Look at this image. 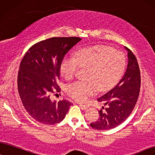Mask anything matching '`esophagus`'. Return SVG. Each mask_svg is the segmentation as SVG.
<instances>
[{"mask_svg":"<svg viewBox=\"0 0 155 155\" xmlns=\"http://www.w3.org/2000/svg\"><path fill=\"white\" fill-rule=\"evenodd\" d=\"M79 104L80 107H81V109H84V110H86V109H87L89 107V104H81V103H79Z\"/></svg>","mask_w":155,"mask_h":155,"instance_id":"1","label":"esophagus"}]
</instances>
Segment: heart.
<instances>
[{"instance_id":"heart-1","label":"heart","mask_w":155,"mask_h":155,"mask_svg":"<svg viewBox=\"0 0 155 155\" xmlns=\"http://www.w3.org/2000/svg\"><path fill=\"white\" fill-rule=\"evenodd\" d=\"M126 57L122 52L111 47L97 46L80 49L74 56L62 61L60 71L66 79H71L80 67L89 68V82L75 81L66 86V92L78 101H85L95 94L98 89L106 91L112 88L124 73Z\"/></svg>"}]
</instances>
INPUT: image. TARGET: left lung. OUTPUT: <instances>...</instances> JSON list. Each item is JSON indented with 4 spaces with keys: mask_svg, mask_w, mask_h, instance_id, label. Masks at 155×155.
<instances>
[{
    "mask_svg": "<svg viewBox=\"0 0 155 155\" xmlns=\"http://www.w3.org/2000/svg\"><path fill=\"white\" fill-rule=\"evenodd\" d=\"M124 48L128 51L127 70L116 87L97 99L104 102L107 107H102L98 120L90 124L96 130H107L119 126L130 116L137 101L141 84L140 68L134 54Z\"/></svg>",
    "mask_w": 155,
    "mask_h": 155,
    "instance_id": "8db88e82",
    "label": "left lung"
}]
</instances>
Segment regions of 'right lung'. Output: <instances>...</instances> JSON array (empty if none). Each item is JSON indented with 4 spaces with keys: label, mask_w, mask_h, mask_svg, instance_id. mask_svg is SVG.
Segmentation results:
<instances>
[{
    "label": "right lung",
    "mask_w": 155,
    "mask_h": 155,
    "mask_svg": "<svg viewBox=\"0 0 155 155\" xmlns=\"http://www.w3.org/2000/svg\"><path fill=\"white\" fill-rule=\"evenodd\" d=\"M79 37H53L32 46L21 61L18 90L29 115L44 124L59 123L72 104L66 99L52 101L59 88L60 66L66 53L79 42Z\"/></svg>",
    "instance_id": "right-lung-1"
}]
</instances>
